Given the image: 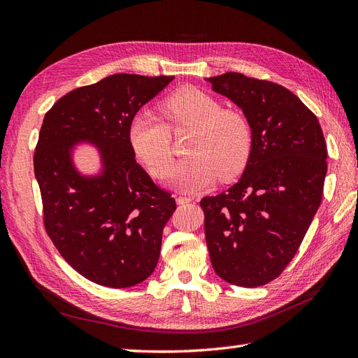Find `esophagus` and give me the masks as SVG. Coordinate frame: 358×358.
Listing matches in <instances>:
<instances>
[{
	"label": "esophagus",
	"mask_w": 358,
	"mask_h": 358,
	"mask_svg": "<svg viewBox=\"0 0 358 358\" xmlns=\"http://www.w3.org/2000/svg\"><path fill=\"white\" fill-rule=\"evenodd\" d=\"M176 201H177L178 206H185L187 203H192V201H194V198H190V196H177Z\"/></svg>",
	"instance_id": "1"
}]
</instances>
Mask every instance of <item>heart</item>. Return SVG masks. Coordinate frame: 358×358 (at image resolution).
Returning <instances> with one entry per match:
<instances>
[{"instance_id":"heart-1","label":"heart","mask_w":358,"mask_h":358,"mask_svg":"<svg viewBox=\"0 0 358 358\" xmlns=\"http://www.w3.org/2000/svg\"><path fill=\"white\" fill-rule=\"evenodd\" d=\"M166 122L152 113H141L128 127L131 148L151 173L163 177L172 163L171 130L194 128L186 160L169 172V181L185 192H199L221 178L228 181L245 169L252 150L248 119L233 108H222L212 95L181 87L160 104Z\"/></svg>"}]
</instances>
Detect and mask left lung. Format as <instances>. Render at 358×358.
Returning a JSON list of instances; mask_svg holds the SVG:
<instances>
[{"label": "left lung", "instance_id": "obj_1", "mask_svg": "<svg viewBox=\"0 0 358 358\" xmlns=\"http://www.w3.org/2000/svg\"><path fill=\"white\" fill-rule=\"evenodd\" d=\"M208 81L252 128L241 180L199 203L210 260L227 282L264 286L295 257L322 201L325 137L316 115L286 87L239 72Z\"/></svg>", "mask_w": 358, "mask_h": 358}]
</instances>
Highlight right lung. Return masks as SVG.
<instances>
[{"label": "right lung", "mask_w": 358, "mask_h": 358, "mask_svg": "<svg viewBox=\"0 0 358 358\" xmlns=\"http://www.w3.org/2000/svg\"><path fill=\"white\" fill-rule=\"evenodd\" d=\"M172 80L110 76L71 90L43 117L34 173L45 231L62 257L99 286H136L157 266L163 228L177 204L136 162L128 127ZM81 138L103 154L98 179H83L71 168L69 150Z\"/></svg>", "instance_id": "1"}]
</instances>
